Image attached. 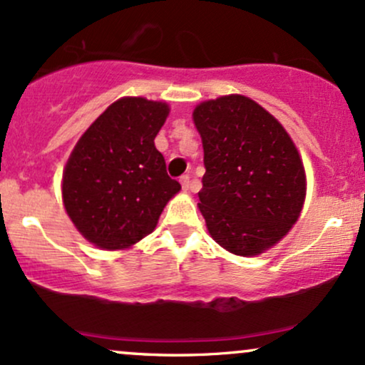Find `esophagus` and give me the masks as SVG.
I'll return each mask as SVG.
<instances>
[{
    "label": "esophagus",
    "instance_id": "obj_1",
    "mask_svg": "<svg viewBox=\"0 0 365 365\" xmlns=\"http://www.w3.org/2000/svg\"><path fill=\"white\" fill-rule=\"evenodd\" d=\"M180 183H182L183 192H187L188 187H190V177H182L180 178Z\"/></svg>",
    "mask_w": 365,
    "mask_h": 365
}]
</instances>
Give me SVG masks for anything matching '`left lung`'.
Here are the masks:
<instances>
[{
    "label": "left lung",
    "mask_w": 365,
    "mask_h": 365,
    "mask_svg": "<svg viewBox=\"0 0 365 365\" xmlns=\"http://www.w3.org/2000/svg\"><path fill=\"white\" fill-rule=\"evenodd\" d=\"M194 123L204 148L199 209L211 237L252 257L278 244L299 220L305 170L283 125L240 94L200 103Z\"/></svg>",
    "instance_id": "left-lung-1"
}]
</instances>
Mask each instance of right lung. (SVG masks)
<instances>
[{
    "label": "right lung",
    "instance_id": "right-lung-1",
    "mask_svg": "<svg viewBox=\"0 0 365 365\" xmlns=\"http://www.w3.org/2000/svg\"><path fill=\"white\" fill-rule=\"evenodd\" d=\"M170 108L121 98L78 139L63 171V204L75 228L106 250L128 249L156 228L180 183L154 145Z\"/></svg>",
    "mask_w": 365,
    "mask_h": 365
}]
</instances>
